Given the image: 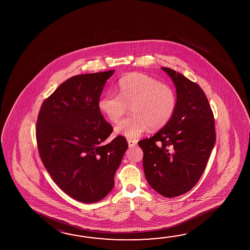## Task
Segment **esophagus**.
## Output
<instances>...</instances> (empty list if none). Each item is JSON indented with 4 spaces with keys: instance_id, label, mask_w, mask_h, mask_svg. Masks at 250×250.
I'll return each mask as SVG.
<instances>
[{
    "instance_id": "esophagus-1",
    "label": "esophagus",
    "mask_w": 250,
    "mask_h": 250,
    "mask_svg": "<svg viewBox=\"0 0 250 250\" xmlns=\"http://www.w3.org/2000/svg\"><path fill=\"white\" fill-rule=\"evenodd\" d=\"M127 142H128V146H129V147H134L136 145H137V142L134 141V140H131V139H128V140H127Z\"/></svg>"
}]
</instances>
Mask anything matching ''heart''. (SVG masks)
I'll return each instance as SVG.
<instances>
[{
	"label": "heart",
	"mask_w": 250,
	"mask_h": 250,
	"mask_svg": "<svg viewBox=\"0 0 250 250\" xmlns=\"http://www.w3.org/2000/svg\"><path fill=\"white\" fill-rule=\"evenodd\" d=\"M119 94L106 93L100 98L99 109L112 123H118L131 106L132 116L115 127L127 139H136L147 131L159 130L172 119L177 97L172 87L146 74L133 72L119 81Z\"/></svg>",
	"instance_id": "1"
}]
</instances>
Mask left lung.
Here are the masks:
<instances>
[{
  "label": "left lung",
  "mask_w": 250,
  "mask_h": 250,
  "mask_svg": "<svg viewBox=\"0 0 250 250\" xmlns=\"http://www.w3.org/2000/svg\"><path fill=\"white\" fill-rule=\"evenodd\" d=\"M176 87L172 119L155 135L140 140L148 184L167 198L188 192L200 180L215 143L213 112L201 87L161 67Z\"/></svg>",
  "instance_id": "1"
}]
</instances>
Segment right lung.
Here are the masks:
<instances>
[{
    "mask_svg": "<svg viewBox=\"0 0 250 250\" xmlns=\"http://www.w3.org/2000/svg\"><path fill=\"white\" fill-rule=\"evenodd\" d=\"M114 70L67 79L44 100L37 117V147L54 182L69 196L94 203L114 186V175L128 147L118 136L109 144L112 126L99 101Z\"/></svg>",
    "mask_w": 250,
    "mask_h": 250,
    "instance_id": "add662e5",
    "label": "right lung"
}]
</instances>
